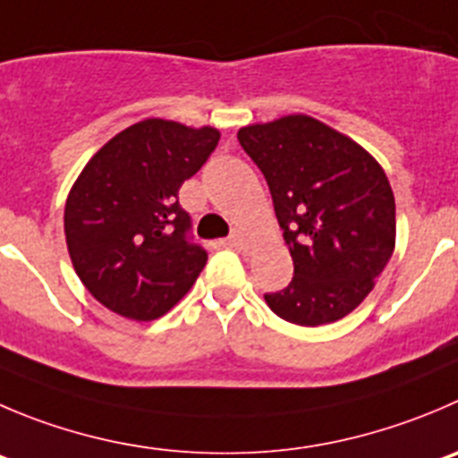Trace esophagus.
<instances>
[{"instance_id": "34e87169", "label": "esophagus", "mask_w": 458, "mask_h": 458, "mask_svg": "<svg viewBox=\"0 0 458 458\" xmlns=\"http://www.w3.org/2000/svg\"><path fill=\"white\" fill-rule=\"evenodd\" d=\"M226 245L233 247V250H238V251H247L250 250V236H247L242 229H233L232 236H229V241H226Z\"/></svg>"}]
</instances>
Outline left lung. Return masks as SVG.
<instances>
[{
	"instance_id": "1",
	"label": "left lung",
	"mask_w": 458,
	"mask_h": 458,
	"mask_svg": "<svg viewBox=\"0 0 458 458\" xmlns=\"http://www.w3.org/2000/svg\"><path fill=\"white\" fill-rule=\"evenodd\" d=\"M238 141L265 175L294 260L285 290L265 294L274 315L324 326L355 310L395 247V199L360 143L308 114L245 125Z\"/></svg>"
}]
</instances>
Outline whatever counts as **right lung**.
Returning <instances> with one entry per match:
<instances>
[{"label":"right lung","mask_w":458,"mask_h":458,"mask_svg":"<svg viewBox=\"0 0 458 458\" xmlns=\"http://www.w3.org/2000/svg\"><path fill=\"white\" fill-rule=\"evenodd\" d=\"M220 141L211 125L146 119L112 137L69 191L64 238L91 297L134 321L166 315L207 265L186 238L191 217L180 186Z\"/></svg>","instance_id":"right-lung-1"}]
</instances>
